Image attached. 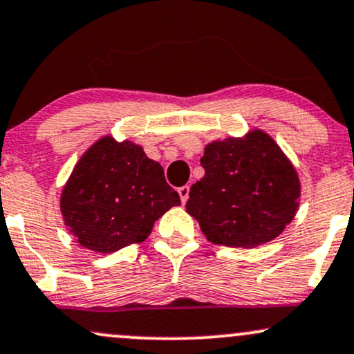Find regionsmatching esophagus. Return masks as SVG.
Listing matches in <instances>:
<instances>
[{
  "mask_svg": "<svg viewBox=\"0 0 354 354\" xmlns=\"http://www.w3.org/2000/svg\"><path fill=\"white\" fill-rule=\"evenodd\" d=\"M178 193H180L181 203H183V205H185V203L188 201V198H189V186H188V185H186V186H181V188L178 189Z\"/></svg>",
  "mask_w": 354,
  "mask_h": 354,
  "instance_id": "34e87169",
  "label": "esophagus"
}]
</instances>
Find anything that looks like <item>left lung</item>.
Returning <instances> with one entry per match:
<instances>
[{"mask_svg": "<svg viewBox=\"0 0 354 354\" xmlns=\"http://www.w3.org/2000/svg\"><path fill=\"white\" fill-rule=\"evenodd\" d=\"M201 166L205 176L191 186L186 213L213 245H265L296 216L301 196L298 171L263 129L213 140L205 146Z\"/></svg>", "mask_w": 354, "mask_h": 354, "instance_id": "left-lung-1", "label": "left lung"}]
</instances>
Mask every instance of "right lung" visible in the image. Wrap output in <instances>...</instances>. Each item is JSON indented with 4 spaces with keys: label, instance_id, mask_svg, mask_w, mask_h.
Here are the masks:
<instances>
[{
    "label": "right lung",
    "instance_id": "right-lung-1",
    "mask_svg": "<svg viewBox=\"0 0 354 354\" xmlns=\"http://www.w3.org/2000/svg\"><path fill=\"white\" fill-rule=\"evenodd\" d=\"M180 205V194L143 146L111 135L81 154L59 196L68 231L83 248L104 254L145 241L154 221Z\"/></svg>",
    "mask_w": 354,
    "mask_h": 354
}]
</instances>
